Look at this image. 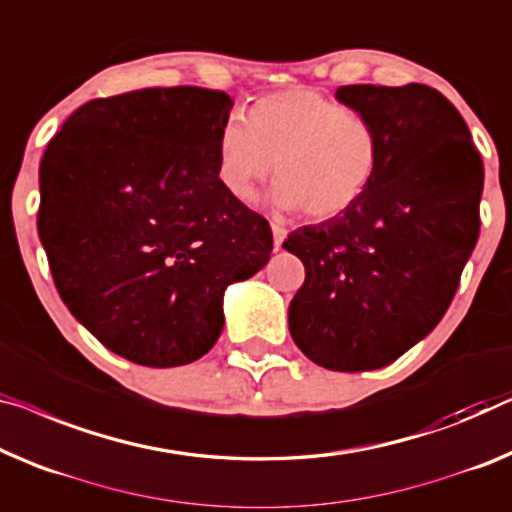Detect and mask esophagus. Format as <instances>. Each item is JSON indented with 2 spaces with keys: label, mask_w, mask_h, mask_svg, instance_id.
Masks as SVG:
<instances>
[{
  "label": "esophagus",
  "mask_w": 512,
  "mask_h": 512,
  "mask_svg": "<svg viewBox=\"0 0 512 512\" xmlns=\"http://www.w3.org/2000/svg\"><path fill=\"white\" fill-rule=\"evenodd\" d=\"M271 232H273V248L280 250L282 248V241H285V236H287V230L282 225L273 223L271 225Z\"/></svg>",
  "instance_id": "34e87169"
}]
</instances>
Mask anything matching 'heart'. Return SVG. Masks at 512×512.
Segmentation results:
<instances>
[{"instance_id":"obj_1","label":"heart","mask_w":512,"mask_h":512,"mask_svg":"<svg viewBox=\"0 0 512 512\" xmlns=\"http://www.w3.org/2000/svg\"><path fill=\"white\" fill-rule=\"evenodd\" d=\"M381 165L377 128L315 89L257 98L246 119L218 128L216 179L232 200L250 204L276 170L273 204L331 220L368 193Z\"/></svg>"}]
</instances>
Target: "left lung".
<instances>
[{"label": "left lung", "mask_w": 512, "mask_h": 512, "mask_svg": "<svg viewBox=\"0 0 512 512\" xmlns=\"http://www.w3.org/2000/svg\"><path fill=\"white\" fill-rule=\"evenodd\" d=\"M377 128L365 197L282 243L305 266L289 333L312 363L361 372L393 363L446 315L480 232L483 160L455 105L427 85L335 91Z\"/></svg>", "instance_id": "obj_1"}]
</instances>
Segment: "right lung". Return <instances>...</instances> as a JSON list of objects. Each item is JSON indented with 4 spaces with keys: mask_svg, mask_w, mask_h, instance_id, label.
I'll return each instance as SVG.
<instances>
[{
    "mask_svg": "<svg viewBox=\"0 0 512 512\" xmlns=\"http://www.w3.org/2000/svg\"><path fill=\"white\" fill-rule=\"evenodd\" d=\"M232 105L202 87L96 98L64 121L38 167V236L61 301L137 365L207 354L225 289L271 257L269 220L216 179Z\"/></svg>",
    "mask_w": 512,
    "mask_h": 512,
    "instance_id": "right-lung-1",
    "label": "right lung"
}]
</instances>
